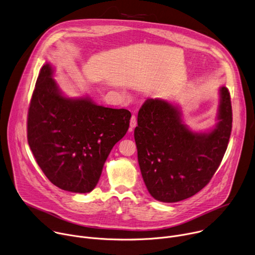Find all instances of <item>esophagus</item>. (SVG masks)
Masks as SVG:
<instances>
[{"label": "esophagus", "mask_w": 255, "mask_h": 255, "mask_svg": "<svg viewBox=\"0 0 255 255\" xmlns=\"http://www.w3.org/2000/svg\"><path fill=\"white\" fill-rule=\"evenodd\" d=\"M137 125V121H136V117L133 115L130 119V128H129V131H132Z\"/></svg>", "instance_id": "1"}]
</instances>
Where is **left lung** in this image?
<instances>
[{
	"mask_svg": "<svg viewBox=\"0 0 255 255\" xmlns=\"http://www.w3.org/2000/svg\"><path fill=\"white\" fill-rule=\"evenodd\" d=\"M217 124L208 132L191 130L177 105L148 99L140 108L134 138L138 163L149 194L157 201L186 200L208 185L219 167L232 129L227 88L219 89Z\"/></svg>",
	"mask_w": 255,
	"mask_h": 255,
	"instance_id": "left-lung-1",
	"label": "left lung"
}]
</instances>
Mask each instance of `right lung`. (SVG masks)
Masks as SVG:
<instances>
[{
	"label": "right lung",
	"mask_w": 255,
	"mask_h": 255,
	"mask_svg": "<svg viewBox=\"0 0 255 255\" xmlns=\"http://www.w3.org/2000/svg\"><path fill=\"white\" fill-rule=\"evenodd\" d=\"M53 72L45 63L35 85L27 119L29 146L54 186L90 193L114 145L126 134L131 113L99 106L89 97H65Z\"/></svg>",
	"instance_id": "obj_1"
}]
</instances>
